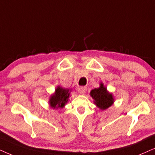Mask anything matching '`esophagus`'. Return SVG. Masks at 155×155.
<instances>
[{
	"instance_id": "esophagus-1",
	"label": "esophagus",
	"mask_w": 155,
	"mask_h": 155,
	"mask_svg": "<svg viewBox=\"0 0 155 155\" xmlns=\"http://www.w3.org/2000/svg\"><path fill=\"white\" fill-rule=\"evenodd\" d=\"M87 91V88L86 87H81L79 89V93L81 94H85Z\"/></svg>"
}]
</instances>
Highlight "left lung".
<instances>
[{
	"label": "left lung",
	"mask_w": 155,
	"mask_h": 155,
	"mask_svg": "<svg viewBox=\"0 0 155 155\" xmlns=\"http://www.w3.org/2000/svg\"><path fill=\"white\" fill-rule=\"evenodd\" d=\"M90 95L94 99V102L97 107L101 110L108 109L113 104L114 99L112 94L107 91L102 83L100 84V87L97 89H92L90 92Z\"/></svg>",
	"instance_id": "8db88e82"
}]
</instances>
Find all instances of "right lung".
Instances as JSON below:
<instances>
[{
  "label": "right lung",
  "mask_w": 155,
  "mask_h": 155,
  "mask_svg": "<svg viewBox=\"0 0 155 155\" xmlns=\"http://www.w3.org/2000/svg\"><path fill=\"white\" fill-rule=\"evenodd\" d=\"M70 90L57 87L55 93L50 97L49 104L53 109L63 108L67 103L70 96Z\"/></svg>",
  "instance_id": "obj_1"
}]
</instances>
